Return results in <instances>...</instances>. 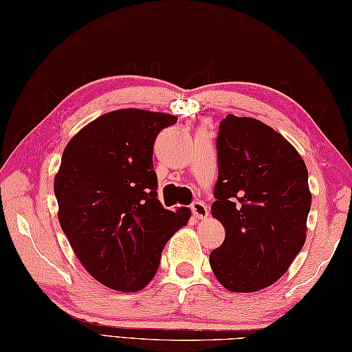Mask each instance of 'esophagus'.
I'll use <instances>...</instances> for the list:
<instances>
[{
    "instance_id": "34e87169",
    "label": "esophagus",
    "mask_w": 352,
    "mask_h": 352,
    "mask_svg": "<svg viewBox=\"0 0 352 352\" xmlns=\"http://www.w3.org/2000/svg\"><path fill=\"white\" fill-rule=\"evenodd\" d=\"M190 210H192V214L196 219H206L208 216V208H207L206 204L201 202V201L193 202L190 206Z\"/></svg>"
}]
</instances>
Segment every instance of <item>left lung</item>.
<instances>
[{
    "label": "left lung",
    "instance_id": "obj_1",
    "mask_svg": "<svg viewBox=\"0 0 352 352\" xmlns=\"http://www.w3.org/2000/svg\"><path fill=\"white\" fill-rule=\"evenodd\" d=\"M217 165L211 216L225 241L210 253L211 270L228 291L264 289L306 241L312 195L305 160L264 122L230 113L219 126Z\"/></svg>",
    "mask_w": 352,
    "mask_h": 352
}]
</instances>
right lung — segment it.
Here are the masks:
<instances>
[{
    "label": "right lung",
    "instance_id": "add662e5",
    "mask_svg": "<svg viewBox=\"0 0 352 352\" xmlns=\"http://www.w3.org/2000/svg\"><path fill=\"white\" fill-rule=\"evenodd\" d=\"M175 122L163 112L112 111L64 148L54 179L61 230L87 272L111 289L145 288L165 244L189 222V208H163L153 169L154 141Z\"/></svg>",
    "mask_w": 352,
    "mask_h": 352
}]
</instances>
